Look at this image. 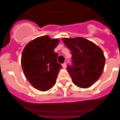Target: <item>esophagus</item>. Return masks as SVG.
I'll list each match as a JSON object with an SVG mask.
<instances>
[{
    "label": "esophagus",
    "mask_w": 120,
    "mask_h": 120,
    "mask_svg": "<svg viewBox=\"0 0 120 120\" xmlns=\"http://www.w3.org/2000/svg\"><path fill=\"white\" fill-rule=\"evenodd\" d=\"M62 66H63V67L64 68H66V63H64L63 64Z\"/></svg>",
    "instance_id": "1"
}]
</instances>
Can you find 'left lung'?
I'll return each instance as SVG.
<instances>
[{
  "mask_svg": "<svg viewBox=\"0 0 120 120\" xmlns=\"http://www.w3.org/2000/svg\"><path fill=\"white\" fill-rule=\"evenodd\" d=\"M72 54L71 65L67 70L77 86L86 88L100 78L103 71L105 57L102 50L91 41L81 37L63 38Z\"/></svg>",
  "mask_w": 120,
  "mask_h": 120,
  "instance_id": "left-lung-1",
  "label": "left lung"
}]
</instances>
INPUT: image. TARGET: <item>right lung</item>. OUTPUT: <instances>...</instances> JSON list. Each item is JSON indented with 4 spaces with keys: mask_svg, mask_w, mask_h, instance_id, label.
Wrapping results in <instances>:
<instances>
[{
    "mask_svg": "<svg viewBox=\"0 0 120 120\" xmlns=\"http://www.w3.org/2000/svg\"><path fill=\"white\" fill-rule=\"evenodd\" d=\"M59 43V39L43 36L28 43L23 50L21 62L24 74L31 84L41 91L52 88L62 68L57 63V53L54 52Z\"/></svg>",
    "mask_w": 120,
    "mask_h": 120,
    "instance_id": "1",
    "label": "right lung"
}]
</instances>
